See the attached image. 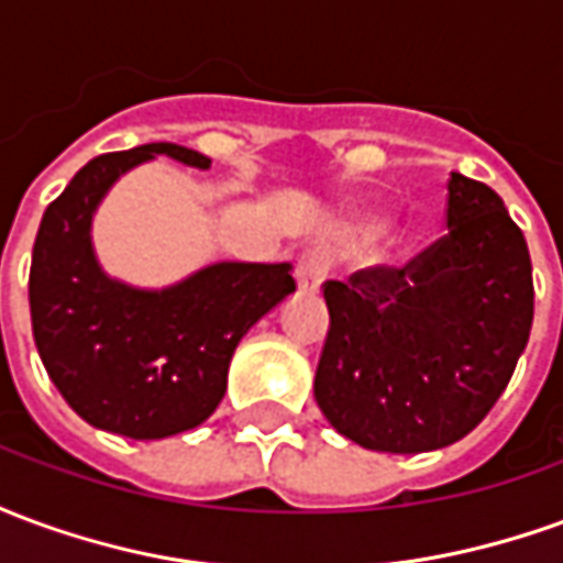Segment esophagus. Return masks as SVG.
<instances>
[{"label": "esophagus", "instance_id": "obj_1", "mask_svg": "<svg viewBox=\"0 0 563 563\" xmlns=\"http://www.w3.org/2000/svg\"><path fill=\"white\" fill-rule=\"evenodd\" d=\"M329 277V258L317 253V250H307L298 256V265H295V280L305 292H313L319 289V283Z\"/></svg>", "mask_w": 563, "mask_h": 563}]
</instances>
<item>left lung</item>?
I'll use <instances>...</instances> for the list:
<instances>
[{
  "mask_svg": "<svg viewBox=\"0 0 563 563\" xmlns=\"http://www.w3.org/2000/svg\"><path fill=\"white\" fill-rule=\"evenodd\" d=\"M446 229L401 268L322 283L329 334L313 395L358 446L413 455L455 443L519 365L533 322L525 234L492 186L459 172Z\"/></svg>",
  "mask_w": 563,
  "mask_h": 563,
  "instance_id": "8db88e82",
  "label": "left lung"
}]
</instances>
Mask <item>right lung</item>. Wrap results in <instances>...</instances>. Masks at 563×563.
<instances>
[{
  "mask_svg": "<svg viewBox=\"0 0 563 563\" xmlns=\"http://www.w3.org/2000/svg\"><path fill=\"white\" fill-rule=\"evenodd\" d=\"M168 153L208 168L198 150L156 141L102 153L47 205L32 246V338L68 407L111 434L162 440L220 407L246 329L295 292L289 265L222 262L165 292L104 277L90 246L92 210L120 174Z\"/></svg>",
  "mask_w": 563,
  "mask_h": 563,
  "instance_id": "right-lung-1",
  "label": "right lung"
}]
</instances>
